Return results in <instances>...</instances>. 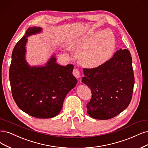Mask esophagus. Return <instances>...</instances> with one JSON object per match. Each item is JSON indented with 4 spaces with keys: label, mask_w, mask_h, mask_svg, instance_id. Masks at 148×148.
<instances>
[{
    "label": "esophagus",
    "mask_w": 148,
    "mask_h": 148,
    "mask_svg": "<svg viewBox=\"0 0 148 148\" xmlns=\"http://www.w3.org/2000/svg\"><path fill=\"white\" fill-rule=\"evenodd\" d=\"M73 75L75 76V77H76V78H80V76H81V73H80V72H79V71L78 69H75L73 70Z\"/></svg>",
    "instance_id": "1"
}]
</instances>
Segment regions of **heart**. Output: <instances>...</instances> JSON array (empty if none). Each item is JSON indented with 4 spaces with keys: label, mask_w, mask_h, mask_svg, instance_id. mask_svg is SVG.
<instances>
[{
    "label": "heart",
    "mask_w": 148,
    "mask_h": 148,
    "mask_svg": "<svg viewBox=\"0 0 148 148\" xmlns=\"http://www.w3.org/2000/svg\"><path fill=\"white\" fill-rule=\"evenodd\" d=\"M78 57L80 63L86 67H99L113 55L116 39L109 30L88 32L76 38L70 45L72 49H78Z\"/></svg>",
    "instance_id": "obj_1"
}]
</instances>
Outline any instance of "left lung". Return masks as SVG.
<instances>
[{"label":"left lung","instance_id":"obj_1","mask_svg":"<svg viewBox=\"0 0 148 148\" xmlns=\"http://www.w3.org/2000/svg\"><path fill=\"white\" fill-rule=\"evenodd\" d=\"M83 72L82 82L92 92V97L86 106L91 118L109 119L127 108L135 83L128 49H120L103 64L94 69H84Z\"/></svg>","mask_w":148,"mask_h":148}]
</instances>
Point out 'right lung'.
<instances>
[{
	"label": "right lung",
	"instance_id": "obj_1",
	"mask_svg": "<svg viewBox=\"0 0 148 148\" xmlns=\"http://www.w3.org/2000/svg\"><path fill=\"white\" fill-rule=\"evenodd\" d=\"M42 32L30 27L15 45L9 78L13 98L22 111L36 118H51L62 110L66 95L77 83L73 65L56 63L55 54L45 65L30 66L25 60L27 37Z\"/></svg>",
	"mask_w": 148,
	"mask_h": 148
}]
</instances>
